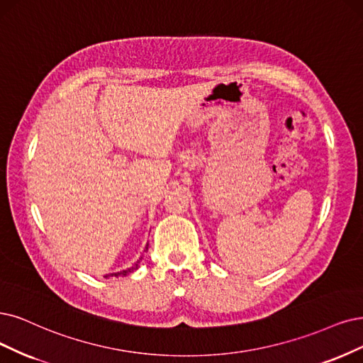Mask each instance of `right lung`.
Segmentation results:
<instances>
[{
    "instance_id": "right-lung-1",
    "label": "right lung",
    "mask_w": 363,
    "mask_h": 363,
    "mask_svg": "<svg viewBox=\"0 0 363 363\" xmlns=\"http://www.w3.org/2000/svg\"><path fill=\"white\" fill-rule=\"evenodd\" d=\"M146 250H147V245H146ZM140 260H142V257L134 263L133 266H130L128 269H125V271H121V272H115V274H107V275H104V278H109V277H125V275H128V274H131V272H134L139 267V264H140Z\"/></svg>"
}]
</instances>
